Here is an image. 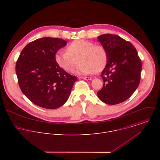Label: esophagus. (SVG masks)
Returning <instances> with one entry per match:
<instances>
[{"instance_id":"esophagus-1","label":"esophagus","mask_w":160,"mask_h":160,"mask_svg":"<svg viewBox=\"0 0 160 160\" xmlns=\"http://www.w3.org/2000/svg\"><path fill=\"white\" fill-rule=\"evenodd\" d=\"M82 78L84 79V80H90L92 79V78L88 77H82Z\"/></svg>"}]
</instances>
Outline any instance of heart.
Masks as SVG:
<instances>
[{"label": "heart", "mask_w": 160, "mask_h": 160, "mask_svg": "<svg viewBox=\"0 0 160 160\" xmlns=\"http://www.w3.org/2000/svg\"><path fill=\"white\" fill-rule=\"evenodd\" d=\"M55 60L61 68L68 72H73L80 61L81 64L77 72L89 74L101 72L107 63L108 56L102 45L84 40H76L68 45L66 51H58Z\"/></svg>", "instance_id": "b5f03b06"}]
</instances>
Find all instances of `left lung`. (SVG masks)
<instances>
[{"mask_svg":"<svg viewBox=\"0 0 160 160\" xmlns=\"http://www.w3.org/2000/svg\"><path fill=\"white\" fill-rule=\"evenodd\" d=\"M106 49L108 60L101 77L103 87L97 92L108 104H117L127 100L138 87L142 62L133 45L122 37L104 34L98 37Z\"/></svg>","mask_w":160,"mask_h":160,"instance_id":"left-lung-1","label":"left lung"}]
</instances>
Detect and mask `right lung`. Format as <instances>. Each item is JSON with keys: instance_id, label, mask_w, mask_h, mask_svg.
Returning <instances> with one entry per match:
<instances>
[{"instance_id": "1", "label": "right lung", "mask_w": 160, "mask_h": 160, "mask_svg": "<svg viewBox=\"0 0 160 160\" xmlns=\"http://www.w3.org/2000/svg\"><path fill=\"white\" fill-rule=\"evenodd\" d=\"M66 41L43 37L28 43L16 64V73L22 92L33 104L54 109L69 98L77 77L61 68L55 60Z\"/></svg>"}]
</instances>
